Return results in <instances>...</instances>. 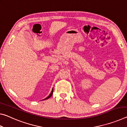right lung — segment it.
<instances>
[{
	"label": "right lung",
	"instance_id": "obj_1",
	"mask_svg": "<svg viewBox=\"0 0 127 127\" xmlns=\"http://www.w3.org/2000/svg\"><path fill=\"white\" fill-rule=\"evenodd\" d=\"M53 89L52 90V91H51V92L50 93V94L49 95V96H48V97H47L46 98H45L44 100H46V99H48V98H50L51 96H52V95H53Z\"/></svg>",
	"mask_w": 127,
	"mask_h": 127
}]
</instances>
